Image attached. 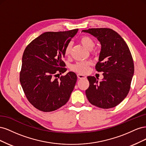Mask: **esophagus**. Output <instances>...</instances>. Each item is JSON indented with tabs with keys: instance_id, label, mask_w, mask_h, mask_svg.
I'll return each mask as SVG.
<instances>
[{
	"instance_id": "obj_1",
	"label": "esophagus",
	"mask_w": 146,
	"mask_h": 146,
	"mask_svg": "<svg viewBox=\"0 0 146 146\" xmlns=\"http://www.w3.org/2000/svg\"><path fill=\"white\" fill-rule=\"evenodd\" d=\"M77 77H78V78H79V79H82V78H86V76H84V75H82V74H78L77 75Z\"/></svg>"
}]
</instances>
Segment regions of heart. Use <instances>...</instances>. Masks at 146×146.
Listing matches in <instances>:
<instances>
[{"label":"heart","instance_id":"obj_1","mask_svg":"<svg viewBox=\"0 0 146 146\" xmlns=\"http://www.w3.org/2000/svg\"><path fill=\"white\" fill-rule=\"evenodd\" d=\"M80 42L82 44L85 46L88 50H91V52L92 54H96V50L94 49L91 50L95 46V42L94 39L87 35H84L80 38ZM72 47V42H69L64 48V55L66 56L69 57L71 54ZM91 65V63L88 61H80V62H77L75 63L70 66V70L72 71H74L78 74H86L89 71L90 66Z\"/></svg>","mask_w":146,"mask_h":146}]
</instances>
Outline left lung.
<instances>
[{"instance_id":"1","label":"left lung","mask_w":146,"mask_h":146,"mask_svg":"<svg viewBox=\"0 0 146 146\" xmlns=\"http://www.w3.org/2000/svg\"><path fill=\"white\" fill-rule=\"evenodd\" d=\"M83 32L96 37L102 46L96 69L103 72L104 78L98 82L95 77H87L90 82L85 91L88 100L100 108H113L126 98L130 89L134 63L129 48L111 29H89Z\"/></svg>"}]
</instances>
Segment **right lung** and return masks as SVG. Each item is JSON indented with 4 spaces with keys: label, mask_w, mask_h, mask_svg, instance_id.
<instances>
[{
    "label": "right lung",
    "mask_w": 146,
    "mask_h": 146,
    "mask_svg": "<svg viewBox=\"0 0 146 146\" xmlns=\"http://www.w3.org/2000/svg\"><path fill=\"white\" fill-rule=\"evenodd\" d=\"M77 31L45 32L25 48L19 80L27 100L39 111H55L70 98L76 74L69 72L56 77L67 70L63 61L64 48Z\"/></svg>",
    "instance_id": "obj_1"
}]
</instances>
